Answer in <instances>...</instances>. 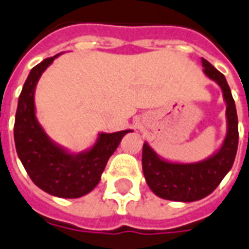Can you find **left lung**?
<instances>
[{
  "instance_id": "left-lung-1",
  "label": "left lung",
  "mask_w": 249,
  "mask_h": 249,
  "mask_svg": "<svg viewBox=\"0 0 249 249\" xmlns=\"http://www.w3.org/2000/svg\"><path fill=\"white\" fill-rule=\"evenodd\" d=\"M205 76L220 86L226 103V136L221 147L207 159L196 163H177L164 159L147 143L142 150V169L151 191L173 201L200 200L213 193L231 169L238 150V115L228 81L208 60L201 58Z\"/></svg>"
}]
</instances>
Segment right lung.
<instances>
[{
    "label": "right lung",
    "instance_id": "right-lung-1",
    "mask_svg": "<svg viewBox=\"0 0 249 249\" xmlns=\"http://www.w3.org/2000/svg\"><path fill=\"white\" fill-rule=\"evenodd\" d=\"M42 60L25 80L18 101L14 141L21 164L33 181L53 196L75 199L89 194L101 181L109 156L130 129L99 133L95 143L81 152H71L55 143L37 120L35 91L41 75L58 58Z\"/></svg>",
    "mask_w": 249,
    "mask_h": 249
}]
</instances>
